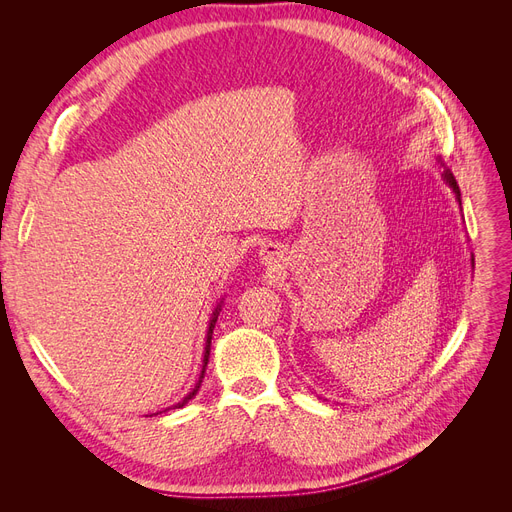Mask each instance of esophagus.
<instances>
[{
  "mask_svg": "<svg viewBox=\"0 0 512 512\" xmlns=\"http://www.w3.org/2000/svg\"><path fill=\"white\" fill-rule=\"evenodd\" d=\"M260 254L267 265H273V262H277V258H280V247H277L275 243H267V245H262Z\"/></svg>",
  "mask_w": 512,
  "mask_h": 512,
  "instance_id": "34e87169",
  "label": "esophagus"
}]
</instances>
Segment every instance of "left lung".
Segmentation results:
<instances>
[{"instance_id": "1", "label": "left lung", "mask_w": 512, "mask_h": 512, "mask_svg": "<svg viewBox=\"0 0 512 512\" xmlns=\"http://www.w3.org/2000/svg\"><path fill=\"white\" fill-rule=\"evenodd\" d=\"M444 179L448 181V185H451L453 192H455V194H457V198H459V196H461V194H459V185H457V181H455V177H453L451 170H444ZM459 203H461V200H459Z\"/></svg>"}]
</instances>
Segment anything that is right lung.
I'll use <instances>...</instances> for the list:
<instances>
[{
  "label": "right lung",
  "instance_id": "add662e5",
  "mask_svg": "<svg viewBox=\"0 0 512 512\" xmlns=\"http://www.w3.org/2000/svg\"><path fill=\"white\" fill-rule=\"evenodd\" d=\"M218 309H215L213 312V320H211V324H209V333H207V346H205V356H203V371H200V378H198V382H196V386L192 389V393L188 395V397H183L177 406H173V408H183L185 404H188V401L198 393V389H200V382H203V378H205V367H207V361H209V350H211V335H213V327H215V320H218Z\"/></svg>",
  "mask_w": 512,
  "mask_h": 512
}]
</instances>
